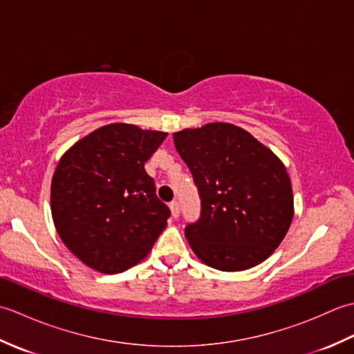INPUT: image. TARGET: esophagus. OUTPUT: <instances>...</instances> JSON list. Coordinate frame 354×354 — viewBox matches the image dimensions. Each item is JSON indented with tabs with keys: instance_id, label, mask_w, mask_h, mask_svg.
I'll use <instances>...</instances> for the list:
<instances>
[{
	"instance_id": "34e87169",
	"label": "esophagus",
	"mask_w": 354,
	"mask_h": 354,
	"mask_svg": "<svg viewBox=\"0 0 354 354\" xmlns=\"http://www.w3.org/2000/svg\"><path fill=\"white\" fill-rule=\"evenodd\" d=\"M169 207H170V212H171V216H173V217H175V219H176V217L179 216V204H178V202H176V201H171V202H170V204H169Z\"/></svg>"
}]
</instances>
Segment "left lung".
Segmentation results:
<instances>
[{"label":"left lung","mask_w":354,"mask_h":354,"mask_svg":"<svg viewBox=\"0 0 354 354\" xmlns=\"http://www.w3.org/2000/svg\"><path fill=\"white\" fill-rule=\"evenodd\" d=\"M201 196L185 237L201 261L225 272L260 265L293 219L290 178L272 150L231 123L173 133Z\"/></svg>","instance_id":"8db88e82"}]
</instances>
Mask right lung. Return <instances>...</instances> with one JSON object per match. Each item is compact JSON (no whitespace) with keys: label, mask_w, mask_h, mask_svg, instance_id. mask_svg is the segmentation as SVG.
Segmentation results:
<instances>
[{"label":"right lung","mask_w":354,"mask_h":354,"mask_svg":"<svg viewBox=\"0 0 354 354\" xmlns=\"http://www.w3.org/2000/svg\"><path fill=\"white\" fill-rule=\"evenodd\" d=\"M167 132L111 123L66 150L51 179V216L76 257L118 274L147 257L170 209L145 170Z\"/></svg>","instance_id":"obj_1"}]
</instances>
